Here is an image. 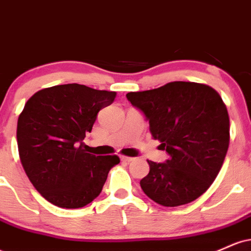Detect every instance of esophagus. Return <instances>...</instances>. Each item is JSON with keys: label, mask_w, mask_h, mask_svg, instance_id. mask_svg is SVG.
I'll use <instances>...</instances> for the list:
<instances>
[{"label": "esophagus", "mask_w": 251, "mask_h": 251, "mask_svg": "<svg viewBox=\"0 0 251 251\" xmlns=\"http://www.w3.org/2000/svg\"><path fill=\"white\" fill-rule=\"evenodd\" d=\"M120 159H122V162L129 163V162H132V160H133V158L127 157V155H122V157H120Z\"/></svg>", "instance_id": "34e87169"}]
</instances>
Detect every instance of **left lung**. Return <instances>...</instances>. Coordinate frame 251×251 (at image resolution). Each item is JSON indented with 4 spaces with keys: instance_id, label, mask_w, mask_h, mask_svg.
<instances>
[{
    "instance_id": "1",
    "label": "left lung",
    "mask_w": 251,
    "mask_h": 251,
    "mask_svg": "<svg viewBox=\"0 0 251 251\" xmlns=\"http://www.w3.org/2000/svg\"><path fill=\"white\" fill-rule=\"evenodd\" d=\"M126 98L145 114L152 137L170 155L165 163L148 160L143 191L163 206L197 200L214 183L229 148V114L220 94L203 83L174 81Z\"/></svg>"
}]
</instances>
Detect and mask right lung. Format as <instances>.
I'll return each mask as SVG.
<instances>
[{
  "mask_svg": "<svg viewBox=\"0 0 251 251\" xmlns=\"http://www.w3.org/2000/svg\"><path fill=\"white\" fill-rule=\"evenodd\" d=\"M116 92L79 83L36 92L17 120V146L25 175L43 198L65 209L82 208L101 192L118 155L87 153L86 133Z\"/></svg>",
  "mask_w": 251,
  "mask_h": 251,
  "instance_id": "1",
  "label": "right lung"
}]
</instances>
